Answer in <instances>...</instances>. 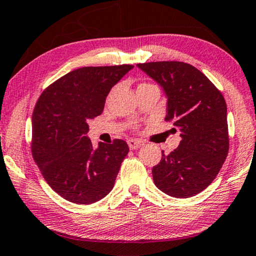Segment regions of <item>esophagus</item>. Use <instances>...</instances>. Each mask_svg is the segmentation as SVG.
Returning <instances> with one entry per match:
<instances>
[{"label": "esophagus", "mask_w": 256, "mask_h": 256, "mask_svg": "<svg viewBox=\"0 0 256 256\" xmlns=\"http://www.w3.org/2000/svg\"><path fill=\"white\" fill-rule=\"evenodd\" d=\"M128 144L130 150L140 148V147H142V146L144 145V144H142V142H139V140H136V139H130L128 142Z\"/></svg>", "instance_id": "34e87169"}]
</instances>
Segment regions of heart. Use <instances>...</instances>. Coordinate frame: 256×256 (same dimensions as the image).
<instances>
[{"mask_svg":"<svg viewBox=\"0 0 256 256\" xmlns=\"http://www.w3.org/2000/svg\"><path fill=\"white\" fill-rule=\"evenodd\" d=\"M140 86H142V84H140Z\"/></svg>","mask_w":256,"mask_h":256,"instance_id":"b5f03b06","label":"heart"}]
</instances>
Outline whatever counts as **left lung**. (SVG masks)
Instances as JSON below:
<instances>
[{
  "label": "left lung",
  "mask_w": 256,
  "mask_h": 256,
  "mask_svg": "<svg viewBox=\"0 0 256 256\" xmlns=\"http://www.w3.org/2000/svg\"><path fill=\"white\" fill-rule=\"evenodd\" d=\"M162 88L167 116L181 131L178 148L152 169L161 192L188 198L203 192L220 170L228 153V108L222 92L192 64L180 61L138 64Z\"/></svg>",
  "instance_id": "8db88e82"
}]
</instances>
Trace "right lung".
I'll return each mask as SVG.
<instances>
[{
    "instance_id": "1",
    "label": "right lung",
    "mask_w": 256,
    "mask_h": 256,
    "mask_svg": "<svg viewBox=\"0 0 256 256\" xmlns=\"http://www.w3.org/2000/svg\"><path fill=\"white\" fill-rule=\"evenodd\" d=\"M132 68H78L39 97L32 114V156L46 182L64 200L92 204L112 190L128 146L116 139L95 148L87 136L88 122L103 112L111 88Z\"/></svg>"
}]
</instances>
